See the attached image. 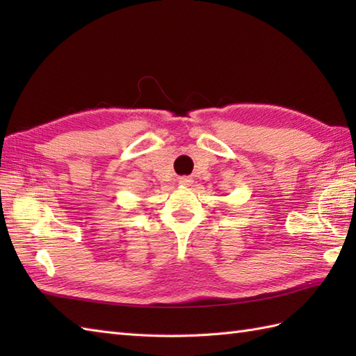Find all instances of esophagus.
Masks as SVG:
<instances>
[{
  "label": "esophagus",
  "instance_id": "esophagus-1",
  "mask_svg": "<svg viewBox=\"0 0 356 356\" xmlns=\"http://www.w3.org/2000/svg\"><path fill=\"white\" fill-rule=\"evenodd\" d=\"M179 184L184 185V186H190L193 184V179L191 177H180Z\"/></svg>",
  "mask_w": 356,
  "mask_h": 356
}]
</instances>
